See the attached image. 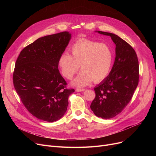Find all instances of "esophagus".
I'll return each mask as SVG.
<instances>
[{
    "instance_id": "esophagus-1",
    "label": "esophagus",
    "mask_w": 156,
    "mask_h": 156,
    "mask_svg": "<svg viewBox=\"0 0 156 156\" xmlns=\"http://www.w3.org/2000/svg\"><path fill=\"white\" fill-rule=\"evenodd\" d=\"M85 90V88H77L76 89V92H83Z\"/></svg>"
}]
</instances>
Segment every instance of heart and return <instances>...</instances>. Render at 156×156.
Returning <instances> with one entry per match:
<instances>
[{"instance_id":"obj_1","label":"heart","mask_w":156,"mask_h":156,"mask_svg":"<svg viewBox=\"0 0 156 156\" xmlns=\"http://www.w3.org/2000/svg\"><path fill=\"white\" fill-rule=\"evenodd\" d=\"M71 55L62 53L58 66L63 76L71 79L80 68L81 71L73 84L84 87L91 82H99L109 74L114 59L111 47L105 43H99L87 38L77 40L70 47Z\"/></svg>"}]
</instances>
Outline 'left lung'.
Segmentation results:
<instances>
[{
  "mask_svg": "<svg viewBox=\"0 0 156 156\" xmlns=\"http://www.w3.org/2000/svg\"><path fill=\"white\" fill-rule=\"evenodd\" d=\"M110 36L116 44V58L109 75L94 88L95 97L90 108L98 117L110 119L123 110L132 99L139 81V64L133 47L111 33L98 31Z\"/></svg>",
  "mask_w": 156,
  "mask_h": 156,
  "instance_id": "1",
  "label": "left lung"
}]
</instances>
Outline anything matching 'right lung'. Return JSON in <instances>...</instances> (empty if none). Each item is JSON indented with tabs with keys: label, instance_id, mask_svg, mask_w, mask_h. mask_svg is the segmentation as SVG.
Segmentation results:
<instances>
[{
	"label": "right lung",
	"instance_id": "add662e5",
	"mask_svg": "<svg viewBox=\"0 0 156 156\" xmlns=\"http://www.w3.org/2000/svg\"><path fill=\"white\" fill-rule=\"evenodd\" d=\"M68 31L47 35L24 47L15 63L13 84L24 107L33 116L47 122L61 119L67 110L68 88L59 73L58 59L68 45Z\"/></svg>",
	"mask_w": 156,
	"mask_h": 156
}]
</instances>
